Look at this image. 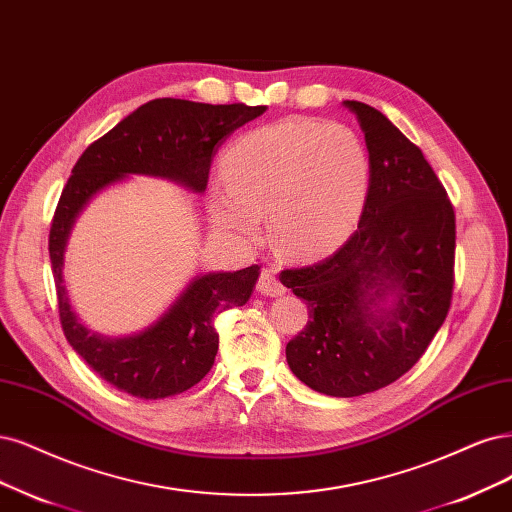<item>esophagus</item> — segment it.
I'll return each instance as SVG.
<instances>
[{
	"mask_svg": "<svg viewBox=\"0 0 512 512\" xmlns=\"http://www.w3.org/2000/svg\"><path fill=\"white\" fill-rule=\"evenodd\" d=\"M256 290H258L262 296H281V294H286L284 284H281L279 277H277L275 271H271V269H264V271L260 273Z\"/></svg>",
	"mask_w": 512,
	"mask_h": 512,
	"instance_id": "obj_1",
	"label": "esophagus"
}]
</instances>
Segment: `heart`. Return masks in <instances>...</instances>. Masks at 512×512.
I'll return each instance as SVG.
<instances>
[{
  "instance_id": "obj_1",
  "label": "heart",
  "mask_w": 512,
  "mask_h": 512,
  "mask_svg": "<svg viewBox=\"0 0 512 512\" xmlns=\"http://www.w3.org/2000/svg\"><path fill=\"white\" fill-rule=\"evenodd\" d=\"M370 190V156L345 125L284 118L241 135L224 154V182L209 190V218L224 235L254 241L260 218L294 258L334 252L356 231Z\"/></svg>"
}]
</instances>
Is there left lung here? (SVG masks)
<instances>
[{"label":"left lung","mask_w":512,"mask_h":512,"mask_svg":"<svg viewBox=\"0 0 512 512\" xmlns=\"http://www.w3.org/2000/svg\"><path fill=\"white\" fill-rule=\"evenodd\" d=\"M356 114L370 156V190L356 233L339 252L279 281L305 298V330L286 345L311 390L354 398L394 383L424 356L453 290L455 216L424 152L362 101Z\"/></svg>","instance_id":"left-lung-1"}]
</instances>
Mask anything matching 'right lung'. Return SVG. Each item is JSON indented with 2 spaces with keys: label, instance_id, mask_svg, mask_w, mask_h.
<instances>
[{
  "label": "right lung",
  "instance_id": "right-lung-1",
  "mask_svg": "<svg viewBox=\"0 0 512 512\" xmlns=\"http://www.w3.org/2000/svg\"><path fill=\"white\" fill-rule=\"evenodd\" d=\"M264 112L267 105L154 99L88 146L74 165L48 239L61 324L76 354L120 392L156 400L199 383L218 354L214 317L250 301L260 267L195 275L150 326L125 337H108L80 320L65 284V252L76 220L103 190L131 175L169 180L201 195L220 144Z\"/></svg>",
  "mask_w": 512,
  "mask_h": 512
}]
</instances>
